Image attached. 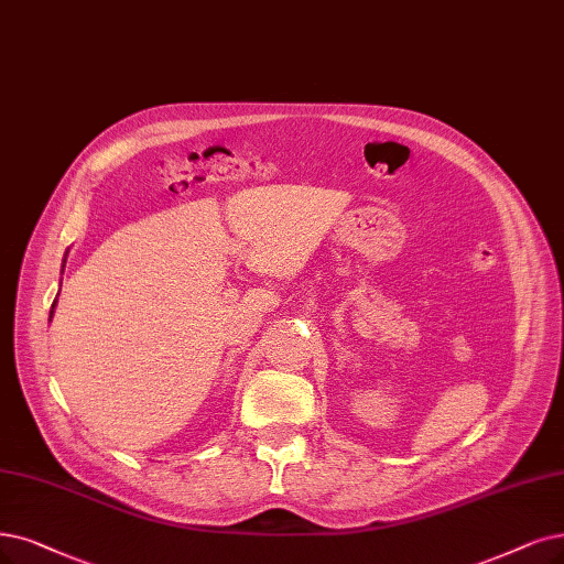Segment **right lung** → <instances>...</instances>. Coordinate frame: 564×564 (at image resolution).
I'll use <instances>...</instances> for the list:
<instances>
[{"label": "right lung", "instance_id": "1", "mask_svg": "<svg viewBox=\"0 0 564 564\" xmlns=\"http://www.w3.org/2000/svg\"><path fill=\"white\" fill-rule=\"evenodd\" d=\"M65 262H67V256H65V260H62V271H65ZM59 295V293H57ZM55 306H57V297H55V302H53V306H51V316H48V321L53 318V314H55Z\"/></svg>", "mask_w": 564, "mask_h": 564}]
</instances>
